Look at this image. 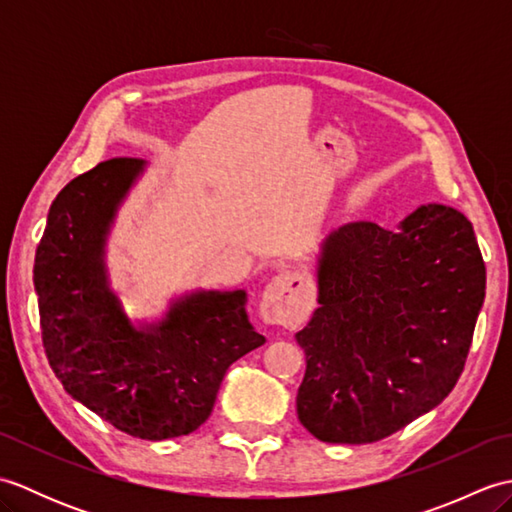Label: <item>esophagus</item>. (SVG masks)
<instances>
[{
    "instance_id": "esophagus-1",
    "label": "esophagus",
    "mask_w": 512,
    "mask_h": 512,
    "mask_svg": "<svg viewBox=\"0 0 512 512\" xmlns=\"http://www.w3.org/2000/svg\"><path fill=\"white\" fill-rule=\"evenodd\" d=\"M310 308V284L306 275L295 270H281L268 281L262 295V317L268 323L297 328L308 317Z\"/></svg>"
}]
</instances>
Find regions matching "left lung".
Listing matches in <instances>:
<instances>
[{"instance_id":"1","label":"left lung","mask_w":512,"mask_h":512,"mask_svg":"<svg viewBox=\"0 0 512 512\" xmlns=\"http://www.w3.org/2000/svg\"><path fill=\"white\" fill-rule=\"evenodd\" d=\"M484 295L473 224L451 206H420L398 233L374 222L334 231L319 259V308L297 334L303 427L323 442L367 444L440 405Z\"/></svg>"}]
</instances>
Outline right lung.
Returning a JSON list of instances; mask_svg holds the SVG:
<instances>
[{
    "label": "right lung",
    "mask_w": 512,
    "mask_h": 512,
    "mask_svg": "<svg viewBox=\"0 0 512 512\" xmlns=\"http://www.w3.org/2000/svg\"><path fill=\"white\" fill-rule=\"evenodd\" d=\"M143 171L112 158L65 184L35 253L41 341L63 389L127 436H187L211 416L237 358L266 339L246 314V292H195L167 319L136 330L107 288L105 233Z\"/></svg>",
    "instance_id": "add662e5"
}]
</instances>
